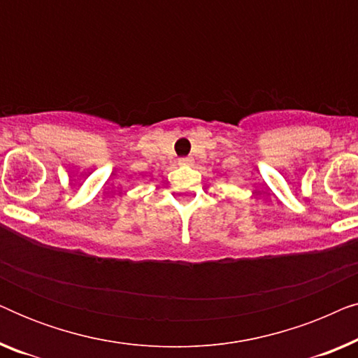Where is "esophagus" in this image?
Instances as JSON below:
<instances>
[{"label": "esophagus", "mask_w": 358, "mask_h": 358, "mask_svg": "<svg viewBox=\"0 0 358 358\" xmlns=\"http://www.w3.org/2000/svg\"><path fill=\"white\" fill-rule=\"evenodd\" d=\"M192 158H187V156H185V158H179V164H184V166H189V164H192Z\"/></svg>", "instance_id": "esophagus-1"}]
</instances>
